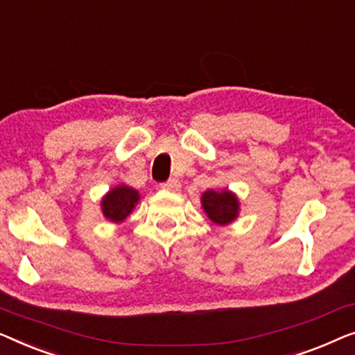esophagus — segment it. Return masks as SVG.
I'll return each instance as SVG.
<instances>
[{
  "instance_id": "34e87169",
  "label": "esophagus",
  "mask_w": 355,
  "mask_h": 355,
  "mask_svg": "<svg viewBox=\"0 0 355 355\" xmlns=\"http://www.w3.org/2000/svg\"><path fill=\"white\" fill-rule=\"evenodd\" d=\"M161 188L167 189V191H172V193H178L180 189H182V184H180V182H178L177 178H172V180H168V182L162 183Z\"/></svg>"
}]
</instances>
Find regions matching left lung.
<instances>
[{
	"label": "left lung",
	"instance_id": "left-lung-1",
	"mask_svg": "<svg viewBox=\"0 0 355 355\" xmlns=\"http://www.w3.org/2000/svg\"><path fill=\"white\" fill-rule=\"evenodd\" d=\"M201 206L209 220L225 227L239 216V199L232 189H207L201 194Z\"/></svg>",
	"mask_w": 355,
	"mask_h": 355
}]
</instances>
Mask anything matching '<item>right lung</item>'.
<instances>
[{
  "label": "right lung",
  "mask_w": 355,
  "mask_h": 355,
  "mask_svg": "<svg viewBox=\"0 0 355 355\" xmlns=\"http://www.w3.org/2000/svg\"><path fill=\"white\" fill-rule=\"evenodd\" d=\"M139 193L125 183L116 184L101 198V212L109 222L122 223L133 212Z\"/></svg>",
  "instance_id": "add662e5"
}]
</instances>
